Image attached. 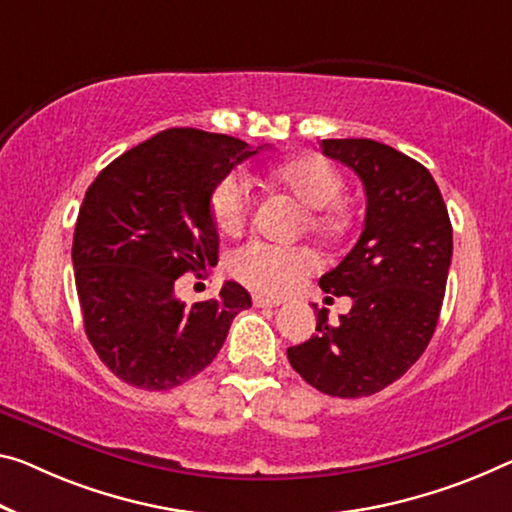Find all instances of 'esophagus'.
<instances>
[{
    "label": "esophagus",
    "instance_id": "esophagus-1",
    "mask_svg": "<svg viewBox=\"0 0 512 512\" xmlns=\"http://www.w3.org/2000/svg\"><path fill=\"white\" fill-rule=\"evenodd\" d=\"M281 300H277V297H265V295H254V306H279Z\"/></svg>",
    "mask_w": 512,
    "mask_h": 512
}]
</instances>
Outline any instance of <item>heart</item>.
I'll list each match as a JSON object with an SVG mask.
<instances>
[{
	"label": "heart",
	"mask_w": 512,
	"mask_h": 512,
	"mask_svg": "<svg viewBox=\"0 0 512 512\" xmlns=\"http://www.w3.org/2000/svg\"><path fill=\"white\" fill-rule=\"evenodd\" d=\"M263 185L288 194L304 208V229L322 240H341L350 229V210L336 201L345 180L322 155H300L279 162L261 176ZM210 210L217 229L235 233L247 224L254 210V194L240 176H226L210 196ZM316 267V256L300 247H272L251 242L231 258V272L240 281L265 293H286Z\"/></svg>",
	"instance_id": "1"
}]
</instances>
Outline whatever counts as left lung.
<instances>
[{
    "instance_id": "1",
    "label": "left lung",
    "mask_w": 512,
    "mask_h": 512,
    "mask_svg": "<svg viewBox=\"0 0 512 512\" xmlns=\"http://www.w3.org/2000/svg\"><path fill=\"white\" fill-rule=\"evenodd\" d=\"M322 153L364 183L366 219L357 245L320 288L352 297L316 336L288 348L290 366L311 387L338 398H364L403 377L435 334L453 256V229L430 171L373 139H322Z\"/></svg>"
}]
</instances>
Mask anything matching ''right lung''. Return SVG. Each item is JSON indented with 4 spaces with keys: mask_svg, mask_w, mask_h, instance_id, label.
<instances>
[{
    "mask_svg": "<svg viewBox=\"0 0 512 512\" xmlns=\"http://www.w3.org/2000/svg\"><path fill=\"white\" fill-rule=\"evenodd\" d=\"M258 151L229 135L171 128L116 157L89 185L73 235L75 286L84 332L119 380L146 391L187 382L251 306L235 281L187 306L176 281L217 263L212 190Z\"/></svg>",
    "mask_w": 512,
    "mask_h": 512,
    "instance_id": "right-lung-1",
    "label": "right lung"
}]
</instances>
